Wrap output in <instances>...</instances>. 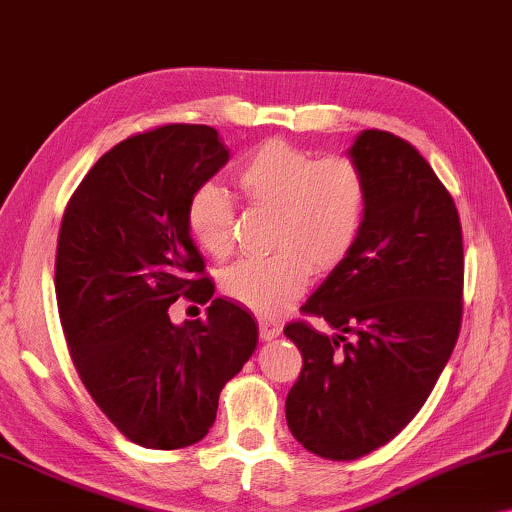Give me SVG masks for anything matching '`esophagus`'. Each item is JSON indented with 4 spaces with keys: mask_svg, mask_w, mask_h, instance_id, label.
I'll return each instance as SVG.
<instances>
[{
    "mask_svg": "<svg viewBox=\"0 0 512 512\" xmlns=\"http://www.w3.org/2000/svg\"><path fill=\"white\" fill-rule=\"evenodd\" d=\"M258 329H261V338L263 341H272L281 334V325L272 318H258Z\"/></svg>",
    "mask_w": 512,
    "mask_h": 512,
    "instance_id": "34e87169",
    "label": "esophagus"
}]
</instances>
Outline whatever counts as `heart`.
Wrapping results in <instances>:
<instances>
[{
	"label": "heart",
	"instance_id": "obj_1",
	"mask_svg": "<svg viewBox=\"0 0 512 512\" xmlns=\"http://www.w3.org/2000/svg\"><path fill=\"white\" fill-rule=\"evenodd\" d=\"M233 180L251 208L272 210L270 247L277 251L233 265L224 290L247 309L274 316L304 293L311 270H334L355 247L366 212V176L345 155L313 157L272 139L240 162ZM187 229L208 256H231L235 206L229 192L201 185L187 203Z\"/></svg>",
	"mask_w": 512,
	"mask_h": 512
}]
</instances>
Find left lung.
<instances>
[{
  "mask_svg": "<svg viewBox=\"0 0 512 512\" xmlns=\"http://www.w3.org/2000/svg\"><path fill=\"white\" fill-rule=\"evenodd\" d=\"M368 199L355 247L283 327L302 352L286 421L306 451L357 460L421 410L462 322V226L442 180L412 144L364 130L350 148ZM352 335V339L347 336Z\"/></svg>",
  "mask_w": 512,
  "mask_h": 512,
  "instance_id": "left-lung-1",
  "label": "left lung"
}]
</instances>
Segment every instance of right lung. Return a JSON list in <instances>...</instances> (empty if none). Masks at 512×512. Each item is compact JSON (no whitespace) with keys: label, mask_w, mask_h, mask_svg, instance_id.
Masks as SVG:
<instances>
[{"label":"right lung","mask_w":512,"mask_h":512,"mask_svg":"<svg viewBox=\"0 0 512 512\" xmlns=\"http://www.w3.org/2000/svg\"><path fill=\"white\" fill-rule=\"evenodd\" d=\"M229 162L210 125L139 132L93 164L61 219L54 286L86 391L130 442L174 451L201 442L224 384L242 371L258 325L215 295L187 229V203ZM178 296L210 303L174 326Z\"/></svg>","instance_id":"obj_1"}]
</instances>
